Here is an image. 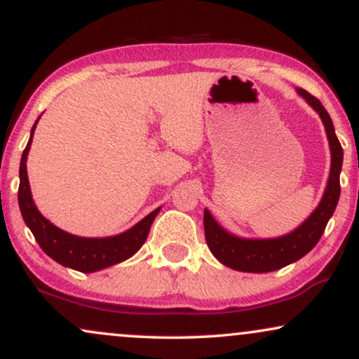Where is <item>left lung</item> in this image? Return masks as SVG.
<instances>
[{
	"instance_id": "1",
	"label": "left lung",
	"mask_w": 359,
	"mask_h": 359,
	"mask_svg": "<svg viewBox=\"0 0 359 359\" xmlns=\"http://www.w3.org/2000/svg\"><path fill=\"white\" fill-rule=\"evenodd\" d=\"M297 93L305 98L310 107L322 118L325 131H327L330 152H332V165L327 187L318 207L310 213L305 222L279 238L269 240H252V238H240L219 226L212 213L205 208L203 226L205 240L212 255L226 267L241 272H271L280 267L292 264L312 251L322 238L328 219L335 212L338 198H340V172L343 164V147L335 135L333 121L320 100L312 97L304 88H297Z\"/></svg>"
}]
</instances>
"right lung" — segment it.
I'll use <instances>...</instances> for the list:
<instances>
[{
	"label": "right lung",
	"mask_w": 359,
	"mask_h": 359,
	"mask_svg": "<svg viewBox=\"0 0 359 359\" xmlns=\"http://www.w3.org/2000/svg\"><path fill=\"white\" fill-rule=\"evenodd\" d=\"M37 121H39V118H37ZM37 121L32 126L29 142L22 152L21 165H19L18 202L24 223L29 226L42 251L59 264L80 272L102 271L104 267L130 259L144 245L146 238L149 235L151 224L159 213L161 207L142 218L135 226L126 229L124 233H119L116 236L83 238L70 235L64 229L57 228L46 217H42V213L37 210L34 200H32L29 179H27L26 161Z\"/></svg>",
	"instance_id": "1"
}]
</instances>
